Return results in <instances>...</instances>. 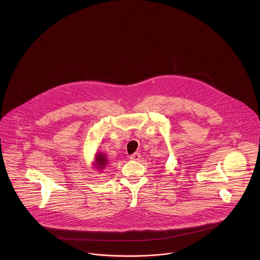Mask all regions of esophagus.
Segmentation results:
<instances>
[{
    "instance_id": "obj_1",
    "label": "esophagus",
    "mask_w": 260,
    "mask_h": 260,
    "mask_svg": "<svg viewBox=\"0 0 260 260\" xmlns=\"http://www.w3.org/2000/svg\"><path fill=\"white\" fill-rule=\"evenodd\" d=\"M139 158H140V154H139V153H137V152L134 153L133 155H131V156H129V159H131V160H135V161H138V160H139Z\"/></svg>"
}]
</instances>
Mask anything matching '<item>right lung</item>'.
<instances>
[{
    "label": "right lung",
    "instance_id": "1",
    "mask_svg": "<svg viewBox=\"0 0 260 260\" xmlns=\"http://www.w3.org/2000/svg\"><path fill=\"white\" fill-rule=\"evenodd\" d=\"M95 162H96V165H98V169L102 170V169L105 167L106 162H107L106 157H105L104 155H102L101 153H99V154L96 155V158H95Z\"/></svg>",
    "mask_w": 260,
    "mask_h": 260
}]
</instances>
